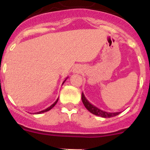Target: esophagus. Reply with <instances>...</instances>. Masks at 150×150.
<instances>
[{
	"label": "esophagus",
	"mask_w": 150,
	"mask_h": 150,
	"mask_svg": "<svg viewBox=\"0 0 150 150\" xmlns=\"http://www.w3.org/2000/svg\"><path fill=\"white\" fill-rule=\"evenodd\" d=\"M79 71H80V70H79V69H78V68H75V72H79Z\"/></svg>",
	"instance_id": "esophagus-1"
}]
</instances>
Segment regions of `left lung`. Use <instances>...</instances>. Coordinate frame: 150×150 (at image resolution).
Listing matches in <instances>:
<instances>
[{"label": "left lung", "mask_w": 150, "mask_h": 150, "mask_svg": "<svg viewBox=\"0 0 150 150\" xmlns=\"http://www.w3.org/2000/svg\"><path fill=\"white\" fill-rule=\"evenodd\" d=\"M81 99L82 102H83V105L85 106V108L90 112L93 114H95L96 116H99V117H104V118H110V117H115V116L120 114V113L121 112H114V113H110V112H106L105 110H102L101 109L98 108L97 107H96L95 105H92L88 100H87L86 97L84 96L83 93H82L81 94Z\"/></svg>", "instance_id": "obj_1"}]
</instances>
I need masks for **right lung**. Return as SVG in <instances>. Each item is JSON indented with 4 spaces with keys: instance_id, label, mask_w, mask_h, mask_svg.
Instances as JSON below:
<instances>
[{
    "instance_id": "add662e5",
    "label": "right lung",
    "mask_w": 150,
    "mask_h": 150,
    "mask_svg": "<svg viewBox=\"0 0 150 150\" xmlns=\"http://www.w3.org/2000/svg\"><path fill=\"white\" fill-rule=\"evenodd\" d=\"M67 78H66L65 80H64V81H63V83H62V84H63V83H64V82H65V81H67ZM58 98H57V100H56V101H55V102H54V104H52V105H51V106H50V107H48V108L45 109V110H41V111H40V112H37V114H42V113H44V112H46V111H48V110H51V109H52V108H53V107H54V105H56V104H57V101H58Z\"/></svg>"
}]
</instances>
